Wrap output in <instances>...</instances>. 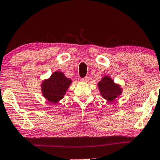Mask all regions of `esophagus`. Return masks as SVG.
I'll return each mask as SVG.
<instances>
[{
	"mask_svg": "<svg viewBox=\"0 0 160 160\" xmlns=\"http://www.w3.org/2000/svg\"><path fill=\"white\" fill-rule=\"evenodd\" d=\"M82 82H88V81L90 80V78L89 77H85V78H82Z\"/></svg>",
	"mask_w": 160,
	"mask_h": 160,
	"instance_id": "34e87169",
	"label": "esophagus"
}]
</instances>
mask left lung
Segmentation results:
<instances>
[{
	"label": "left lung",
	"instance_id": "left-lung-1",
	"mask_svg": "<svg viewBox=\"0 0 160 160\" xmlns=\"http://www.w3.org/2000/svg\"><path fill=\"white\" fill-rule=\"evenodd\" d=\"M98 89L102 98L109 102H112L122 93V88L115 83L110 76L105 75L98 83Z\"/></svg>",
	"mask_w": 160,
	"mask_h": 160
}]
</instances>
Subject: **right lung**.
Wrapping results in <instances>:
<instances>
[{
	"mask_svg": "<svg viewBox=\"0 0 160 160\" xmlns=\"http://www.w3.org/2000/svg\"><path fill=\"white\" fill-rule=\"evenodd\" d=\"M71 83L72 80L65 77L62 72L55 71L49 78L41 82L42 96L50 103L56 104L64 98Z\"/></svg>",
	"mask_w": 160,
	"mask_h": 160,
	"instance_id": "obj_1",
	"label": "right lung"
}]
</instances>
